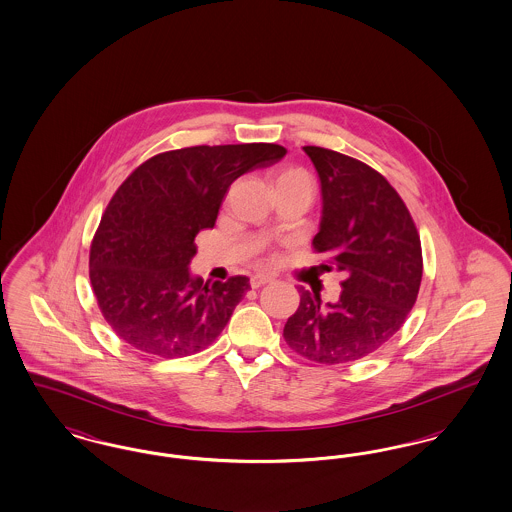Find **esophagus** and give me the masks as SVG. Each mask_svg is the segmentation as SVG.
<instances>
[{
  "label": "esophagus",
  "instance_id": "esophagus-1",
  "mask_svg": "<svg viewBox=\"0 0 512 512\" xmlns=\"http://www.w3.org/2000/svg\"><path fill=\"white\" fill-rule=\"evenodd\" d=\"M272 280H274V276H270V274H255L249 284H251V288H261L265 284H270Z\"/></svg>",
  "mask_w": 512,
  "mask_h": 512
}]
</instances>
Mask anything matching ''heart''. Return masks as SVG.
Masks as SVG:
<instances>
[{"label":"heart","instance_id":"obj_1","mask_svg":"<svg viewBox=\"0 0 512 512\" xmlns=\"http://www.w3.org/2000/svg\"><path fill=\"white\" fill-rule=\"evenodd\" d=\"M286 176H293V178H303L307 182H311V176L301 169H286V171L280 172L276 178H286ZM313 184V182H311Z\"/></svg>","mask_w":512,"mask_h":512}]
</instances>
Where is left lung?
<instances>
[{
	"instance_id": "1",
	"label": "left lung",
	"mask_w": 512,
	"mask_h": 512,
	"mask_svg": "<svg viewBox=\"0 0 512 512\" xmlns=\"http://www.w3.org/2000/svg\"><path fill=\"white\" fill-rule=\"evenodd\" d=\"M322 186L315 253L343 272L340 299L320 305L299 290L284 326L293 351L320 365L365 359L390 341L411 313L422 282V247L413 217L390 182L363 161L305 146ZM332 270V267H330Z\"/></svg>"
}]
</instances>
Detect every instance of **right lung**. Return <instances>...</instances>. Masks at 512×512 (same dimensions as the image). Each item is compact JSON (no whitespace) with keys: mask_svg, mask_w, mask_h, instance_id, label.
<instances>
[{"mask_svg":"<svg viewBox=\"0 0 512 512\" xmlns=\"http://www.w3.org/2000/svg\"><path fill=\"white\" fill-rule=\"evenodd\" d=\"M286 155L278 144L194 146L144 161L122 182L90 245V282L113 332L138 351L188 357L217 340L249 278L190 276L199 230L213 228L230 184Z\"/></svg>","mask_w":512,"mask_h":512,"instance_id":"add662e5","label":"right lung"}]
</instances>
